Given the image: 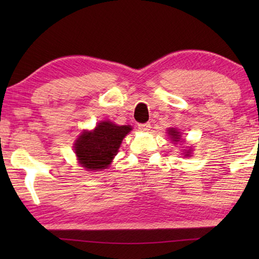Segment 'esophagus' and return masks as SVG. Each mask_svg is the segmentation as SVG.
<instances>
[{
    "label": "esophagus",
    "instance_id": "34e87169",
    "mask_svg": "<svg viewBox=\"0 0 259 259\" xmlns=\"http://www.w3.org/2000/svg\"><path fill=\"white\" fill-rule=\"evenodd\" d=\"M150 128H151V124L150 123H140V124H138V129L140 130V131H148L150 130Z\"/></svg>",
    "mask_w": 259,
    "mask_h": 259
}]
</instances>
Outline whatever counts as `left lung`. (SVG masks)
<instances>
[{
    "mask_svg": "<svg viewBox=\"0 0 259 259\" xmlns=\"http://www.w3.org/2000/svg\"><path fill=\"white\" fill-rule=\"evenodd\" d=\"M168 135L170 136V138H171V140H172V142H175V143H177V142H179V140H181V133H179V130H177L176 128L168 129ZM184 154H185V156H190L191 150L185 151V153H184Z\"/></svg>",
    "mask_w": 259,
    "mask_h": 259,
    "instance_id": "left-lung-1",
    "label": "left lung"
}]
</instances>
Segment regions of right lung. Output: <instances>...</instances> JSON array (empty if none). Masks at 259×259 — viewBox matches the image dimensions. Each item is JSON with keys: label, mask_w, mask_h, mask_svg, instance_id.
I'll list each match as a JSON object with an SVG mask.
<instances>
[{"label": "right lung", "mask_w": 259, "mask_h": 259, "mask_svg": "<svg viewBox=\"0 0 259 259\" xmlns=\"http://www.w3.org/2000/svg\"><path fill=\"white\" fill-rule=\"evenodd\" d=\"M131 130V125H117L111 121H102L91 131L84 130L74 143L78 163L90 171L108 168Z\"/></svg>", "instance_id": "1"}]
</instances>
